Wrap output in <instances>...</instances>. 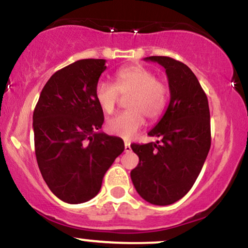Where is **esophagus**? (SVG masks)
<instances>
[{
	"label": "esophagus",
	"instance_id": "obj_1",
	"mask_svg": "<svg viewBox=\"0 0 248 248\" xmlns=\"http://www.w3.org/2000/svg\"><path fill=\"white\" fill-rule=\"evenodd\" d=\"M130 150H132V148H130V143H129V142H124V152L129 153Z\"/></svg>",
	"mask_w": 248,
	"mask_h": 248
}]
</instances>
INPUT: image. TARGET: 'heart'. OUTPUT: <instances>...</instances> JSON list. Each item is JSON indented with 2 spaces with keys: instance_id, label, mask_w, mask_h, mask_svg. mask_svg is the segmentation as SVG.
I'll use <instances>...</instances> for the list:
<instances>
[{
  "instance_id": "obj_1",
  "label": "heart",
  "mask_w": 248,
  "mask_h": 248,
  "mask_svg": "<svg viewBox=\"0 0 248 248\" xmlns=\"http://www.w3.org/2000/svg\"><path fill=\"white\" fill-rule=\"evenodd\" d=\"M114 84L99 81L94 95L99 107L106 114L115 110L119 98H127L128 110L109 119L106 124L108 133L122 139L133 138L143 126L144 116L149 121H155L166 109L168 90L166 84L155 78V73L143 65H129L116 71Z\"/></svg>"
}]
</instances>
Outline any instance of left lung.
I'll return each mask as SVG.
<instances>
[{
    "mask_svg": "<svg viewBox=\"0 0 248 248\" xmlns=\"http://www.w3.org/2000/svg\"><path fill=\"white\" fill-rule=\"evenodd\" d=\"M166 69L170 102L148 133L160 140L132 144L139 164L130 171L136 191L154 205H170L189 192L211 147L209 101L197 77L186 64L170 57L152 56Z\"/></svg>",
    "mask_w": 248,
    "mask_h": 248,
    "instance_id": "1",
    "label": "left lung"
}]
</instances>
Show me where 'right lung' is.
<instances>
[{
    "instance_id": "right-lung-1",
    "label": "right lung",
    "mask_w": 248,
    "mask_h": 248,
    "mask_svg": "<svg viewBox=\"0 0 248 248\" xmlns=\"http://www.w3.org/2000/svg\"><path fill=\"white\" fill-rule=\"evenodd\" d=\"M105 59L77 61L51 76L33 110L35 153L49 189L80 204L98 195L102 178L124 150V141L99 130L104 112L94 91Z\"/></svg>"
}]
</instances>
